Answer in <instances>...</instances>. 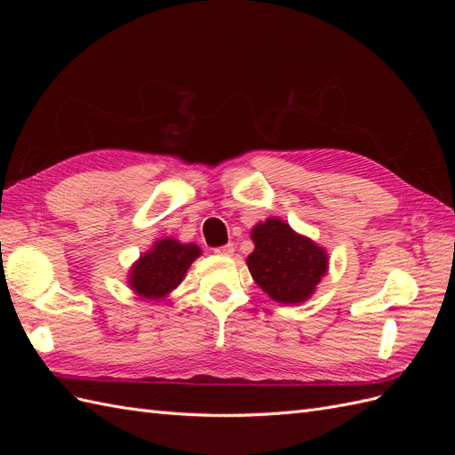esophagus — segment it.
<instances>
[{"mask_svg": "<svg viewBox=\"0 0 455 455\" xmlns=\"http://www.w3.org/2000/svg\"><path fill=\"white\" fill-rule=\"evenodd\" d=\"M214 252L220 254V256H231L233 252H235V246H233V243H228V244H224V246H218V249H216Z\"/></svg>", "mask_w": 455, "mask_h": 455, "instance_id": "34e87169", "label": "esophagus"}]
</instances>
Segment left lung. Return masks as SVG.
<instances>
[{"instance_id":"8db88e82","label":"left lung","mask_w":455,"mask_h":455,"mask_svg":"<svg viewBox=\"0 0 455 455\" xmlns=\"http://www.w3.org/2000/svg\"><path fill=\"white\" fill-rule=\"evenodd\" d=\"M251 239L254 251L246 266L256 284L271 299L284 306L307 301L328 271V252L306 235H299L281 218L258 222Z\"/></svg>"}]
</instances>
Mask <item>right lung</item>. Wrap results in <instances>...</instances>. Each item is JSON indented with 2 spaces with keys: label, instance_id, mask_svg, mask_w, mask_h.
<instances>
[{
  "label": "right lung",
  "instance_id": "add662e5",
  "mask_svg": "<svg viewBox=\"0 0 455 455\" xmlns=\"http://www.w3.org/2000/svg\"><path fill=\"white\" fill-rule=\"evenodd\" d=\"M199 256L201 249L196 243H180L174 237L157 239L131 266L127 284L142 299H164L184 281L189 266Z\"/></svg>",
  "mask_w": 455,
  "mask_h": 455
}]
</instances>
